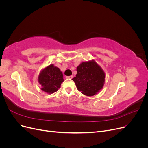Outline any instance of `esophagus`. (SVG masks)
<instances>
[{"label":"esophagus","instance_id":"34e87169","mask_svg":"<svg viewBox=\"0 0 148 148\" xmlns=\"http://www.w3.org/2000/svg\"><path fill=\"white\" fill-rule=\"evenodd\" d=\"M73 78V75H71V76H69V77H66V78L67 79H72Z\"/></svg>","mask_w":148,"mask_h":148}]
</instances>
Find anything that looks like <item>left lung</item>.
I'll list each match as a JSON object with an SVG mask.
<instances>
[{"label":"left lung","instance_id":"left-lung-1","mask_svg":"<svg viewBox=\"0 0 148 148\" xmlns=\"http://www.w3.org/2000/svg\"><path fill=\"white\" fill-rule=\"evenodd\" d=\"M77 74L72 79L79 91L88 96H92L104 86L105 73L95 60L84 62L77 68Z\"/></svg>","mask_w":148,"mask_h":148}]
</instances>
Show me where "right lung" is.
<instances>
[{
	"mask_svg": "<svg viewBox=\"0 0 148 148\" xmlns=\"http://www.w3.org/2000/svg\"><path fill=\"white\" fill-rule=\"evenodd\" d=\"M38 82L41 84L42 91L52 94L60 88L61 83L64 82L63 74L58 67L51 64L41 71Z\"/></svg>",
	"mask_w": 148,
	"mask_h": 148,
	"instance_id": "right-lung-1",
	"label": "right lung"
}]
</instances>
